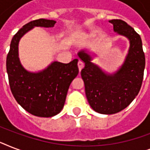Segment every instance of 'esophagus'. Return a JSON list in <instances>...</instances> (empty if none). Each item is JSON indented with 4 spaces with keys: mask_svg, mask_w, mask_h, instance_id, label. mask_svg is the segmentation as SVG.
I'll list each match as a JSON object with an SVG mask.
<instances>
[{
    "mask_svg": "<svg viewBox=\"0 0 150 150\" xmlns=\"http://www.w3.org/2000/svg\"><path fill=\"white\" fill-rule=\"evenodd\" d=\"M83 67H84V64L82 63V61H79V62H78V68H79V71H81V70H82Z\"/></svg>",
    "mask_w": 150,
    "mask_h": 150,
    "instance_id": "1",
    "label": "esophagus"
}]
</instances>
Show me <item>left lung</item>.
I'll use <instances>...</instances> for the list:
<instances>
[{
    "label": "left lung",
    "mask_w": 150,
    "mask_h": 150,
    "mask_svg": "<svg viewBox=\"0 0 150 150\" xmlns=\"http://www.w3.org/2000/svg\"><path fill=\"white\" fill-rule=\"evenodd\" d=\"M117 34L128 39L130 47L125 62L114 74H107L92 62L86 49L78 56L85 63L81 71L85 91L90 107L103 114H113L128 107L142 86L145 69V54L141 37L125 22L110 20Z\"/></svg>",
    "instance_id": "obj_1"
}]
</instances>
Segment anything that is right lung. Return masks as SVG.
<instances>
[{
  "mask_svg": "<svg viewBox=\"0 0 150 150\" xmlns=\"http://www.w3.org/2000/svg\"><path fill=\"white\" fill-rule=\"evenodd\" d=\"M54 20H34L23 25L13 36L6 67L11 90L18 103L33 115L50 117L64 107L71 82L79 74L78 59L68 64L54 61L39 72L25 70L18 57L20 39L34 27H53Z\"/></svg>",
  "mask_w": 150,
  "mask_h": 150,
  "instance_id": "right-lung-1",
  "label": "right lung"
}]
</instances>
